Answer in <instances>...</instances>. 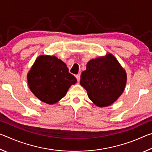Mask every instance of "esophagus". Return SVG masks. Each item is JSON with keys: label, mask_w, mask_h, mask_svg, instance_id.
Segmentation results:
<instances>
[{"label": "esophagus", "mask_w": 152, "mask_h": 152, "mask_svg": "<svg viewBox=\"0 0 152 152\" xmlns=\"http://www.w3.org/2000/svg\"><path fill=\"white\" fill-rule=\"evenodd\" d=\"M76 78L77 79V81L80 82V74H77V75H76Z\"/></svg>", "instance_id": "34e87169"}]
</instances>
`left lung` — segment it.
<instances>
[{
	"label": "left lung",
	"instance_id": "1",
	"mask_svg": "<svg viewBox=\"0 0 152 152\" xmlns=\"http://www.w3.org/2000/svg\"><path fill=\"white\" fill-rule=\"evenodd\" d=\"M126 82L125 70L114 56L108 53L87 63L80 83L94 104L104 107L117 101L124 91Z\"/></svg>",
	"mask_w": 152,
	"mask_h": 152
}]
</instances>
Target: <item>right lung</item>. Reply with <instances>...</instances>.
Segmentation results:
<instances>
[{"mask_svg":"<svg viewBox=\"0 0 152 152\" xmlns=\"http://www.w3.org/2000/svg\"><path fill=\"white\" fill-rule=\"evenodd\" d=\"M28 85L33 94L49 104H55L65 96L77 82L68 72L66 64L56 56H39L27 74Z\"/></svg>","mask_w":152,"mask_h":152,"instance_id":"add662e5","label":"right lung"}]
</instances>
